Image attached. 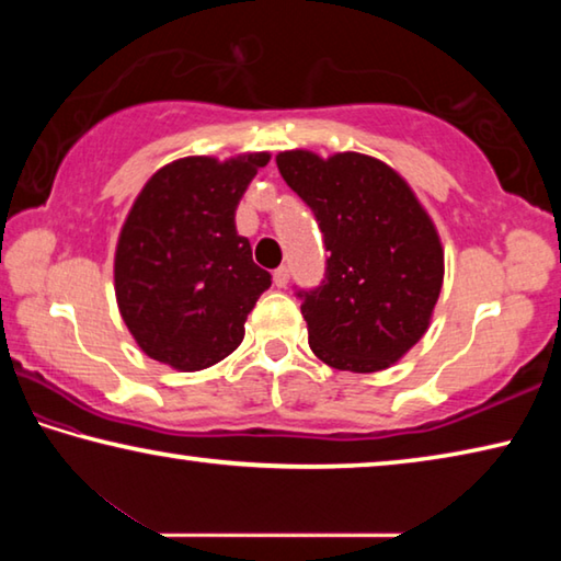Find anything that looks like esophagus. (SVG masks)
<instances>
[{
  "mask_svg": "<svg viewBox=\"0 0 561 561\" xmlns=\"http://www.w3.org/2000/svg\"><path fill=\"white\" fill-rule=\"evenodd\" d=\"M274 284H277V287L282 289V287H287V282H289V267H279V270H274Z\"/></svg>",
  "mask_w": 561,
  "mask_h": 561,
  "instance_id": "34e87169",
  "label": "esophagus"
}]
</instances>
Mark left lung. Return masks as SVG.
Here are the masks:
<instances>
[{"instance_id":"1","label":"left lung","mask_w":561,"mask_h":561,"mask_svg":"<svg viewBox=\"0 0 561 561\" xmlns=\"http://www.w3.org/2000/svg\"><path fill=\"white\" fill-rule=\"evenodd\" d=\"M329 252L319 287L299 289L309 346L339 371L388 368L425 334L443 287L438 232L405 180L376 158L277 156Z\"/></svg>"}]
</instances>
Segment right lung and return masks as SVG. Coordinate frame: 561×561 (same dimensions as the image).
<instances>
[{"instance_id": "right-lung-1", "label": "right lung", "mask_w": 561, "mask_h": 561, "mask_svg": "<svg viewBox=\"0 0 561 561\" xmlns=\"http://www.w3.org/2000/svg\"><path fill=\"white\" fill-rule=\"evenodd\" d=\"M267 163V153L227 163L183 158L160 168L138 195L116 250V297L150 358L201 371L240 346L272 274L237 234L234 210Z\"/></svg>"}]
</instances>
